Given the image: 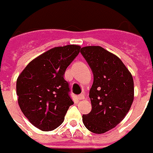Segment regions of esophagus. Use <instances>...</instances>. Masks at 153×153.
Returning <instances> with one entry per match:
<instances>
[{
	"label": "esophagus",
	"mask_w": 153,
	"mask_h": 153,
	"mask_svg": "<svg viewBox=\"0 0 153 153\" xmlns=\"http://www.w3.org/2000/svg\"><path fill=\"white\" fill-rule=\"evenodd\" d=\"M85 98V96L83 95V94H81V95H79L78 96V99L79 100H83Z\"/></svg>",
	"instance_id": "obj_1"
}]
</instances>
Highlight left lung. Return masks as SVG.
I'll return each instance as SVG.
<instances>
[{
    "label": "left lung",
    "mask_w": 153,
    "mask_h": 153,
    "mask_svg": "<svg viewBox=\"0 0 153 153\" xmlns=\"http://www.w3.org/2000/svg\"><path fill=\"white\" fill-rule=\"evenodd\" d=\"M81 53L94 76L89 94L91 111L82 115V121L92 133L104 134L118 125L130 109L134 79L123 62L103 48H82Z\"/></svg>",
    "instance_id": "1"
}]
</instances>
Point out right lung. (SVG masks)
<instances>
[{"label": "right lung", "instance_id": "add662e5", "mask_svg": "<svg viewBox=\"0 0 153 153\" xmlns=\"http://www.w3.org/2000/svg\"><path fill=\"white\" fill-rule=\"evenodd\" d=\"M80 49L73 44L51 48L30 62L17 79L19 108L40 130L52 131L60 126L73 105L63 76Z\"/></svg>", "mask_w": 153, "mask_h": 153}]
</instances>
